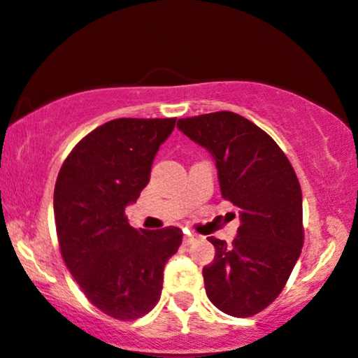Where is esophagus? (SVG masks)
Here are the masks:
<instances>
[{"mask_svg": "<svg viewBox=\"0 0 358 358\" xmlns=\"http://www.w3.org/2000/svg\"><path fill=\"white\" fill-rule=\"evenodd\" d=\"M196 239H199V236H196V234H185L183 244H185V245H190V244H193V242H195Z\"/></svg>", "mask_w": 358, "mask_h": 358, "instance_id": "obj_1", "label": "esophagus"}]
</instances>
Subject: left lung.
<instances>
[{
    "label": "left lung",
    "instance_id": "1",
    "mask_svg": "<svg viewBox=\"0 0 358 358\" xmlns=\"http://www.w3.org/2000/svg\"><path fill=\"white\" fill-rule=\"evenodd\" d=\"M178 129L215 159L222 199L241 217L237 237H207L215 257L203 268L210 301L231 316H252L285 287L303 248L301 187L268 133L231 113L178 119Z\"/></svg>",
    "mask_w": 358,
    "mask_h": 358
}]
</instances>
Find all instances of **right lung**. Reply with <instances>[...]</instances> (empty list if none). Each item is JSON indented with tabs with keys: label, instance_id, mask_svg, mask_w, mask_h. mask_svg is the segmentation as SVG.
<instances>
[{
	"label": "right lung",
	"instance_id": "add662e5",
	"mask_svg": "<svg viewBox=\"0 0 358 358\" xmlns=\"http://www.w3.org/2000/svg\"><path fill=\"white\" fill-rule=\"evenodd\" d=\"M176 117L113 119L71 151L53 192L57 237L69 271L94 306L136 320L162 296L163 269L178 250V227L136 231L124 215L150 182Z\"/></svg>",
	"mask_w": 358,
	"mask_h": 358
}]
</instances>
